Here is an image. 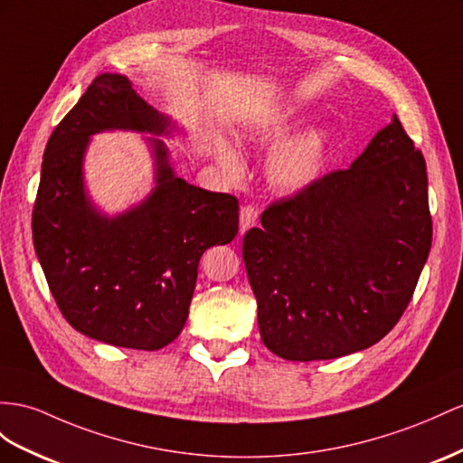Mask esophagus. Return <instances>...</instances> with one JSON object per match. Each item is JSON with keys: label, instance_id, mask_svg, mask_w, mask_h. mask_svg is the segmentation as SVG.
Segmentation results:
<instances>
[{"label": "esophagus", "instance_id": "esophagus-1", "mask_svg": "<svg viewBox=\"0 0 463 463\" xmlns=\"http://www.w3.org/2000/svg\"><path fill=\"white\" fill-rule=\"evenodd\" d=\"M258 222V209L254 205H244L241 209V234L248 229H252Z\"/></svg>", "mask_w": 463, "mask_h": 463}]
</instances>
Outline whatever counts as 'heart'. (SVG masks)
<instances>
[{
	"instance_id": "b5f03b06",
	"label": "heart",
	"mask_w": 463,
	"mask_h": 463,
	"mask_svg": "<svg viewBox=\"0 0 463 463\" xmlns=\"http://www.w3.org/2000/svg\"><path fill=\"white\" fill-rule=\"evenodd\" d=\"M293 123V117L289 113H281L271 117L266 125L260 127L258 137L260 138H276L286 133L289 125ZM217 160L229 174L241 172V158L229 145L217 142L215 145ZM326 160V135L323 130H307L303 135L283 142L281 146L274 150L268 162V175L269 182L279 189H303L313 184L318 174H321Z\"/></svg>"
}]
</instances>
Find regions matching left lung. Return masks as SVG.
<instances>
[{
  "label": "left lung",
  "mask_w": 463,
  "mask_h": 463,
  "mask_svg": "<svg viewBox=\"0 0 463 463\" xmlns=\"http://www.w3.org/2000/svg\"><path fill=\"white\" fill-rule=\"evenodd\" d=\"M242 241L260 336L283 360L373 346L405 313L432 244L422 152L393 117L348 170L274 201Z\"/></svg>",
  "instance_id": "left-lung-1"
}]
</instances>
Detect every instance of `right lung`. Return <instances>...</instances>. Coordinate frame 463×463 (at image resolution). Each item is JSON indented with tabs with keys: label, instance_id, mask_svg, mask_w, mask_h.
<instances>
[{
	"label": "right lung",
	"instance_id": "obj_1",
	"mask_svg": "<svg viewBox=\"0 0 463 463\" xmlns=\"http://www.w3.org/2000/svg\"><path fill=\"white\" fill-rule=\"evenodd\" d=\"M121 74H99L46 142L33 207V244L62 317L118 348L160 350L180 336L199 258L239 232V199L177 177L168 150L148 138L156 187L140 205L101 215L84 189V154L101 130L170 135Z\"/></svg>",
	"mask_w": 463,
	"mask_h": 463
}]
</instances>
